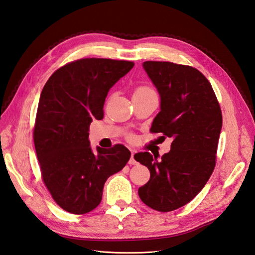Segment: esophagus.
<instances>
[{
	"label": "esophagus",
	"mask_w": 255,
	"mask_h": 255,
	"mask_svg": "<svg viewBox=\"0 0 255 255\" xmlns=\"http://www.w3.org/2000/svg\"><path fill=\"white\" fill-rule=\"evenodd\" d=\"M128 165H137V161L134 158V152H132V154H130V158L128 160Z\"/></svg>",
	"instance_id": "obj_1"
}]
</instances>
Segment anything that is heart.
Wrapping results in <instances>:
<instances>
[{
    "label": "heart",
    "mask_w": 255,
    "mask_h": 255,
    "mask_svg": "<svg viewBox=\"0 0 255 255\" xmlns=\"http://www.w3.org/2000/svg\"><path fill=\"white\" fill-rule=\"evenodd\" d=\"M154 90L149 87V86H138L135 90H134V96H139V95H145V94H150V92H153Z\"/></svg>",
    "instance_id": "heart-1"
}]
</instances>
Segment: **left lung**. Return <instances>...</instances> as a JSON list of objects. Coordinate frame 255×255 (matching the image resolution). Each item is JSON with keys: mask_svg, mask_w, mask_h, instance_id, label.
Wrapping results in <instances>:
<instances>
[{"mask_svg": "<svg viewBox=\"0 0 255 255\" xmlns=\"http://www.w3.org/2000/svg\"><path fill=\"white\" fill-rule=\"evenodd\" d=\"M143 68L160 96L150 132L172 142L160 159L149 152L134 155L150 170L138 195L145 205L167 213L190 202L211 177L222 114L211 83L196 68L170 61H144Z\"/></svg>", "mask_w": 255, "mask_h": 255, "instance_id": "left-lung-1", "label": "left lung"}]
</instances>
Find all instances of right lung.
I'll return each mask as SVG.
<instances>
[{"mask_svg":"<svg viewBox=\"0 0 255 255\" xmlns=\"http://www.w3.org/2000/svg\"><path fill=\"white\" fill-rule=\"evenodd\" d=\"M133 61L82 58L54 72L41 91L34 143L42 181L66 212L87 214L102 200L104 183L130 157L123 144L92 151L89 127L102 120L107 92Z\"/></svg>","mask_w":255,"mask_h":255,"instance_id":"right-lung-1","label":"right lung"}]
</instances>
